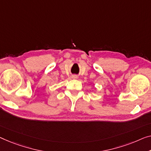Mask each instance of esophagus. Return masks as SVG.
<instances>
[{
  "mask_svg": "<svg viewBox=\"0 0 151 151\" xmlns=\"http://www.w3.org/2000/svg\"><path fill=\"white\" fill-rule=\"evenodd\" d=\"M72 78H74V79H75V78H77V76H76V75H73V76H72Z\"/></svg>",
  "mask_w": 151,
  "mask_h": 151,
  "instance_id": "esophagus-1",
  "label": "esophagus"
}]
</instances>
